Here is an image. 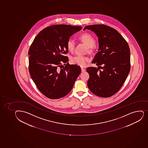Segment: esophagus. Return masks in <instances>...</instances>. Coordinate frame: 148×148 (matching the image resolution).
<instances>
[{
    "mask_svg": "<svg viewBox=\"0 0 148 148\" xmlns=\"http://www.w3.org/2000/svg\"><path fill=\"white\" fill-rule=\"evenodd\" d=\"M86 70L84 69H83V68H81V71L82 72H85Z\"/></svg>",
    "mask_w": 148,
    "mask_h": 148,
    "instance_id": "1",
    "label": "esophagus"
}]
</instances>
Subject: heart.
Wrapping results in <instances>:
<instances>
[{
	"label": "heart",
	"mask_w": 148,
	"mask_h": 148,
	"mask_svg": "<svg viewBox=\"0 0 148 148\" xmlns=\"http://www.w3.org/2000/svg\"><path fill=\"white\" fill-rule=\"evenodd\" d=\"M79 39L85 43L89 48L93 47L95 45V40L91 35L88 34H84L80 35ZM75 42L74 40L69 39L66 43V46L68 50L72 51L75 47ZM71 62L73 64H77L82 67H85L87 66L89 59L87 57L82 55H76L72 58Z\"/></svg>",
	"instance_id": "b5f03b06"
}]
</instances>
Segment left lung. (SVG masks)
<instances>
[{
    "label": "left lung",
    "instance_id": "8db88e82",
    "mask_svg": "<svg viewBox=\"0 0 148 148\" xmlns=\"http://www.w3.org/2000/svg\"><path fill=\"white\" fill-rule=\"evenodd\" d=\"M98 37L99 50L92 62L99 66L88 67L87 86L95 95L108 98L122 87L130 70V50L126 41L116 30L104 25L86 26ZM101 65H103L101 67ZM102 69V71L98 70Z\"/></svg>",
    "mask_w": 148,
    "mask_h": 148
}]
</instances>
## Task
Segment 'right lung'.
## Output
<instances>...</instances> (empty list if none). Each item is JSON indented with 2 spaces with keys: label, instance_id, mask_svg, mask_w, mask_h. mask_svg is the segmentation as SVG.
Listing matches in <instances>:
<instances>
[{
  "label": "right lung",
  "instance_id": "1",
  "mask_svg": "<svg viewBox=\"0 0 148 148\" xmlns=\"http://www.w3.org/2000/svg\"><path fill=\"white\" fill-rule=\"evenodd\" d=\"M82 29L79 26L55 25L45 28L35 37L29 48V71L40 91L50 99H58L68 94L81 73L76 64L61 67V61H69L67 40Z\"/></svg>",
  "mask_w": 148,
  "mask_h": 148
}]
</instances>
